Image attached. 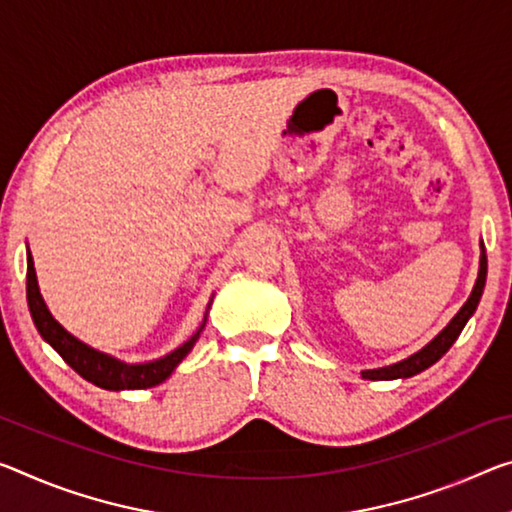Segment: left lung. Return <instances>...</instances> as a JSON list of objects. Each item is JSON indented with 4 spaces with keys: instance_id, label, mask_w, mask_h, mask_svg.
Wrapping results in <instances>:
<instances>
[{
    "instance_id": "left-lung-1",
    "label": "left lung",
    "mask_w": 512,
    "mask_h": 512,
    "mask_svg": "<svg viewBox=\"0 0 512 512\" xmlns=\"http://www.w3.org/2000/svg\"><path fill=\"white\" fill-rule=\"evenodd\" d=\"M485 275H488V257H485V250H483V253H481V269H478V278H476V285L472 289V296H469L467 303L460 307V312L453 316L449 326H446L440 332V335H437L426 348H421L419 353L412 355V358L403 360V362H396V364H392V367L362 371V378H369V380L410 378V376H415V373L428 369V367H431V364H435L437 360H440L442 355L453 346V342H456V339L460 337V332H462V328H465V323L469 321V316L476 312L478 300H481V296H483Z\"/></svg>"
}]
</instances>
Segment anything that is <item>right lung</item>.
<instances>
[{
	"label": "right lung",
	"mask_w": 512,
	"mask_h": 512,
	"mask_svg": "<svg viewBox=\"0 0 512 512\" xmlns=\"http://www.w3.org/2000/svg\"><path fill=\"white\" fill-rule=\"evenodd\" d=\"M27 303H29L31 319H34L40 337H43L45 342L50 344L54 351L79 373L81 378H86L88 383H93L102 389H113V392H118V389H145V387L164 383L177 364L189 355L193 344L198 342L202 328H205V323H202L189 342L182 344L180 348H175L173 353H168L166 358L161 360L145 362V364H125V362L113 360L109 355L93 351L91 346L81 344L79 339H75L68 330H63L59 326V321L54 319L50 310H47L45 300L38 291L36 269H34V259H31V255H27Z\"/></svg>",
	"instance_id": "obj_1"
}]
</instances>
